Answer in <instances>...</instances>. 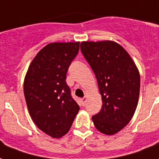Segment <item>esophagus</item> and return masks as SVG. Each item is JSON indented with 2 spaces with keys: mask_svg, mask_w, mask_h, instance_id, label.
Masks as SVG:
<instances>
[{
  "mask_svg": "<svg viewBox=\"0 0 159 159\" xmlns=\"http://www.w3.org/2000/svg\"><path fill=\"white\" fill-rule=\"evenodd\" d=\"M81 101H82V103H83V105H85L86 102H87V98L83 97V98H81Z\"/></svg>",
  "mask_w": 159,
  "mask_h": 159,
  "instance_id": "obj_1",
  "label": "esophagus"
}]
</instances>
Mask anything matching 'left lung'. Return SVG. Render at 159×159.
I'll use <instances>...</instances> for the list:
<instances>
[{
	"label": "left lung",
	"instance_id": "8db88e82",
	"mask_svg": "<svg viewBox=\"0 0 159 159\" xmlns=\"http://www.w3.org/2000/svg\"><path fill=\"white\" fill-rule=\"evenodd\" d=\"M81 51L97 78L102 109L92 117L95 127L114 135L130 122L137 106L140 75L124 48L114 41L83 42Z\"/></svg>",
	"mask_w": 159,
	"mask_h": 159
}]
</instances>
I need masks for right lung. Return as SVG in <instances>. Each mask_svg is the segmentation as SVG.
I'll return each mask as SVG.
<instances>
[{"label": "right lung", "mask_w": 159, "mask_h": 159, "mask_svg": "<svg viewBox=\"0 0 159 159\" xmlns=\"http://www.w3.org/2000/svg\"><path fill=\"white\" fill-rule=\"evenodd\" d=\"M78 51L79 42L49 43L33 60L24 79L23 91L32 120L53 138L67 133L79 110L66 82Z\"/></svg>", "instance_id": "obj_1"}]
</instances>
